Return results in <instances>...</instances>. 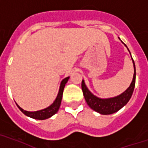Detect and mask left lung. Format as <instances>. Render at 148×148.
I'll list each match as a JSON object with an SVG mask.
<instances>
[{
  "instance_id": "obj_1",
  "label": "left lung",
  "mask_w": 148,
  "mask_h": 148,
  "mask_svg": "<svg viewBox=\"0 0 148 148\" xmlns=\"http://www.w3.org/2000/svg\"><path fill=\"white\" fill-rule=\"evenodd\" d=\"M125 46L127 47L126 45ZM128 51H129V49H128ZM131 58H132L134 68V76H133L132 82L130 83V86L128 87L123 93H121V95H119L117 97L108 98V99H101V98L96 97L88 90V88L85 84L84 80H82V92H83V96H84L87 104L92 110H93L97 113H100V114L108 115V114H112V113L117 112L119 110H121L123 106H124L127 103L128 101L130 100V97L132 96L134 90L135 80H136L135 64L132 57H131Z\"/></svg>"
}]
</instances>
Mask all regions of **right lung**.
<instances>
[{"instance_id": "right-lung-1", "label": "right lung", "mask_w": 148, "mask_h": 148, "mask_svg": "<svg viewBox=\"0 0 148 148\" xmlns=\"http://www.w3.org/2000/svg\"><path fill=\"white\" fill-rule=\"evenodd\" d=\"M69 79V77L65 78L61 82V84H60V88H59V91H58V93L57 95V97L56 99H55V101L53 102V103L50 105L49 107H47L45 109H43V110H41L38 111H34V112H30V111H26L25 110H23L21 107L18 106L17 104V106L19 108L21 112H22L25 115L31 118H33V119H35V120H46L48 118L51 117V116H53L54 114H56L57 112H58V109L60 107V105H61L62 99V94H63V90L64 88H65V86H66V82H68Z\"/></svg>"}]
</instances>
